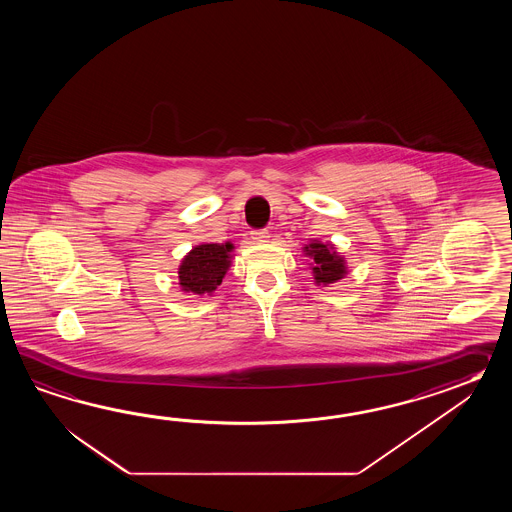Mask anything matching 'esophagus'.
Returning a JSON list of instances; mask_svg holds the SVG:
<instances>
[{
	"instance_id": "1",
	"label": "esophagus",
	"mask_w": 512,
	"mask_h": 512,
	"mask_svg": "<svg viewBox=\"0 0 512 512\" xmlns=\"http://www.w3.org/2000/svg\"><path fill=\"white\" fill-rule=\"evenodd\" d=\"M269 232L267 230H254L252 232V240L256 241V243H263V241H269Z\"/></svg>"
}]
</instances>
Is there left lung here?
Instances as JSON below:
<instances>
[{
	"instance_id": "1",
	"label": "left lung",
	"mask_w": 512,
	"mask_h": 512,
	"mask_svg": "<svg viewBox=\"0 0 512 512\" xmlns=\"http://www.w3.org/2000/svg\"><path fill=\"white\" fill-rule=\"evenodd\" d=\"M304 254L311 261L309 269L313 271L316 285L327 287L329 283L346 278L348 263L333 243L311 240L305 245Z\"/></svg>"
}]
</instances>
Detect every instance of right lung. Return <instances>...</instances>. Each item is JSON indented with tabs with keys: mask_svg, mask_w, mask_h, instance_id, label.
<instances>
[{
	"mask_svg": "<svg viewBox=\"0 0 512 512\" xmlns=\"http://www.w3.org/2000/svg\"><path fill=\"white\" fill-rule=\"evenodd\" d=\"M232 251L234 245L230 241L199 243L192 247L177 269L181 291L196 296H212L232 265Z\"/></svg>",
	"mask_w": 512,
	"mask_h": 512,
	"instance_id": "1",
	"label": "right lung"
}]
</instances>
